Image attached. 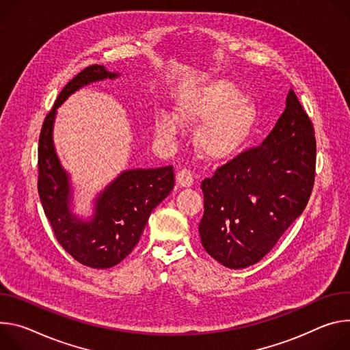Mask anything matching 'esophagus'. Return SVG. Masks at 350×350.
<instances>
[{
	"label": "esophagus",
	"mask_w": 350,
	"mask_h": 350,
	"mask_svg": "<svg viewBox=\"0 0 350 350\" xmlns=\"http://www.w3.org/2000/svg\"><path fill=\"white\" fill-rule=\"evenodd\" d=\"M176 182L180 187H190L193 185V174L189 170H180L176 174Z\"/></svg>",
	"instance_id": "34e87169"
}]
</instances>
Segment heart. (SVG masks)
<instances>
[{
  "mask_svg": "<svg viewBox=\"0 0 350 350\" xmlns=\"http://www.w3.org/2000/svg\"><path fill=\"white\" fill-rule=\"evenodd\" d=\"M176 116L185 126L206 122L198 133V146L211 160H228L237 155L257 122L254 105L243 98L239 89L224 81L182 97L176 104ZM177 119L168 112L160 113L155 120V129L161 135L174 136L180 129Z\"/></svg>",
  "mask_w": 350,
  "mask_h": 350,
  "instance_id": "b5f03b06",
  "label": "heart"
}]
</instances>
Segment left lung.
Returning <instances> with one entry per match:
<instances>
[{
    "label": "left lung",
    "mask_w": 350,
    "mask_h": 350,
    "mask_svg": "<svg viewBox=\"0 0 350 350\" xmlns=\"http://www.w3.org/2000/svg\"><path fill=\"white\" fill-rule=\"evenodd\" d=\"M314 175V128L291 89L265 140L202 182L199 234L206 252L234 269L260 261L303 213Z\"/></svg>",
    "instance_id": "obj_1"
}]
</instances>
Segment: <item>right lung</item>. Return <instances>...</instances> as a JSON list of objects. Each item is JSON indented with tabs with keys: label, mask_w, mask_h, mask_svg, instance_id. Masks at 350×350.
<instances>
[{
	"label": "right lung",
	"mask_w": 350,
	"mask_h": 350,
	"mask_svg": "<svg viewBox=\"0 0 350 350\" xmlns=\"http://www.w3.org/2000/svg\"><path fill=\"white\" fill-rule=\"evenodd\" d=\"M120 73L92 65L62 89L47 113L38 139V196L59 245L83 265L111 268L137 245L151 211L174 189L171 165L128 170L107 185L94 199L93 215L82 219L72 213L70 176L61 165L53 132L58 107L75 92L94 82L116 79Z\"/></svg>",
	"instance_id": "obj_1"
}]
</instances>
